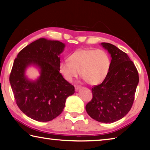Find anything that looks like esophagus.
Returning <instances> with one entry per match:
<instances>
[{
  "instance_id": "1",
  "label": "esophagus",
  "mask_w": 150,
  "mask_h": 150,
  "mask_svg": "<svg viewBox=\"0 0 150 150\" xmlns=\"http://www.w3.org/2000/svg\"><path fill=\"white\" fill-rule=\"evenodd\" d=\"M81 88V87L80 85H75V91H77L78 90H79L80 88Z\"/></svg>"
}]
</instances>
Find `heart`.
<instances>
[{"instance_id": "b5f03b06", "label": "heart", "mask_w": 150, "mask_h": 150, "mask_svg": "<svg viewBox=\"0 0 150 150\" xmlns=\"http://www.w3.org/2000/svg\"><path fill=\"white\" fill-rule=\"evenodd\" d=\"M69 61L59 63V70L63 78L71 82L80 71L81 77L91 85L99 84L105 79L110 65V58L105 51L87 48L71 54Z\"/></svg>"}]
</instances>
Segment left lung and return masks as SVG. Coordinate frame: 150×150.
Instances as JSON below:
<instances>
[{"label": "left lung", "instance_id": "obj_1", "mask_svg": "<svg viewBox=\"0 0 150 150\" xmlns=\"http://www.w3.org/2000/svg\"><path fill=\"white\" fill-rule=\"evenodd\" d=\"M112 57L105 79L92 88L93 98L85 106L91 118L112 123L125 116L132 106L139 75L135 65L125 52L109 43H101Z\"/></svg>", "mask_w": 150, "mask_h": 150}]
</instances>
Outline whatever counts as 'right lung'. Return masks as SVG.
Segmentation results:
<instances>
[{"label":"right lung","mask_w":150,"mask_h":150,"mask_svg":"<svg viewBox=\"0 0 150 150\" xmlns=\"http://www.w3.org/2000/svg\"><path fill=\"white\" fill-rule=\"evenodd\" d=\"M65 44L59 41L40 38L18 53L10 74V83L16 105L33 120L48 122L59 116L68 96L75 93L74 86L59 73V55ZM30 64L38 66L40 76L32 81L25 76Z\"/></svg>","instance_id":"add662e5"}]
</instances>
